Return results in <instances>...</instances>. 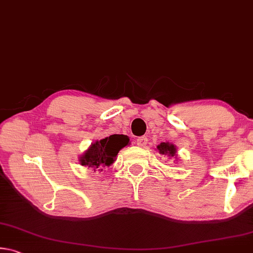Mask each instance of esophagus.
Masks as SVG:
<instances>
[{"mask_svg":"<svg viewBox=\"0 0 253 253\" xmlns=\"http://www.w3.org/2000/svg\"><path fill=\"white\" fill-rule=\"evenodd\" d=\"M136 144L138 145L139 147H144L145 145L147 144V137H145V136L138 137V138H137V140H136Z\"/></svg>","mask_w":253,"mask_h":253,"instance_id":"1","label":"esophagus"}]
</instances>
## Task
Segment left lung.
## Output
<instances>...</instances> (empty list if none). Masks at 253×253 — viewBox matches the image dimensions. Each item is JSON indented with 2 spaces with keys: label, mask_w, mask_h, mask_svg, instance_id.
<instances>
[{
  "label": "left lung",
  "mask_w": 253,
  "mask_h": 253,
  "mask_svg": "<svg viewBox=\"0 0 253 253\" xmlns=\"http://www.w3.org/2000/svg\"><path fill=\"white\" fill-rule=\"evenodd\" d=\"M157 149L160 151V154H163V155H169V157L175 156V153H176V148L173 144L169 143H161L157 146Z\"/></svg>",
  "instance_id": "1"
}]
</instances>
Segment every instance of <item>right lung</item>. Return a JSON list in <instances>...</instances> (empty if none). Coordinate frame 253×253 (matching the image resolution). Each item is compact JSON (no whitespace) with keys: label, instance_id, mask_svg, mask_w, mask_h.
<instances>
[{"label":"right lung","instance_id":"1","mask_svg":"<svg viewBox=\"0 0 253 253\" xmlns=\"http://www.w3.org/2000/svg\"><path fill=\"white\" fill-rule=\"evenodd\" d=\"M129 143V138L125 135H110L109 137L93 143L83 157L81 165L92 168L93 169L110 166L116 160L118 152ZM102 170V169H100Z\"/></svg>","mask_w":253,"mask_h":253}]
</instances>
